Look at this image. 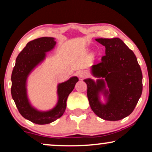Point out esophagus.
<instances>
[{
  "instance_id": "obj_1",
  "label": "esophagus",
  "mask_w": 152,
  "mask_h": 152,
  "mask_svg": "<svg viewBox=\"0 0 152 152\" xmlns=\"http://www.w3.org/2000/svg\"><path fill=\"white\" fill-rule=\"evenodd\" d=\"M78 76L80 77V78H84L87 76V72L84 70H80L78 72Z\"/></svg>"
}]
</instances>
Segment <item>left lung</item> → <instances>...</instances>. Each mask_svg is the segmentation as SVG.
Masks as SVG:
<instances>
[{"mask_svg": "<svg viewBox=\"0 0 152 152\" xmlns=\"http://www.w3.org/2000/svg\"><path fill=\"white\" fill-rule=\"evenodd\" d=\"M105 46V55L91 66V73L98 78L84 82L93 111L102 119L117 121L129 115L142 94V74L136 55L119 38L95 39ZM107 88H105V84ZM102 94L106 103L100 101Z\"/></svg>", "mask_w": 152, "mask_h": 152, "instance_id": "1", "label": "left lung"}]
</instances>
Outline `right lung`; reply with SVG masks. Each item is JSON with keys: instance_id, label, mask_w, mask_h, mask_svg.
Masks as SVG:
<instances>
[{"instance_id": "1", "label": "right lung", "mask_w": 152, "mask_h": 152, "mask_svg": "<svg viewBox=\"0 0 152 152\" xmlns=\"http://www.w3.org/2000/svg\"><path fill=\"white\" fill-rule=\"evenodd\" d=\"M55 39L41 37L28 42L16 57L12 73L11 93L16 107L23 117L37 124L51 123L62 116L68 95L79 80L77 77L74 76L58 84V101L53 109L41 111L31 105L27 93V80L32 70L45 59L46 53L55 48Z\"/></svg>"}]
</instances>
